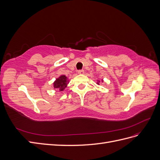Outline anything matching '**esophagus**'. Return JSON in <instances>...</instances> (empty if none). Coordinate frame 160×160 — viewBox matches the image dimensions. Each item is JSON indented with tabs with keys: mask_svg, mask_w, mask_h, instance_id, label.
Returning a JSON list of instances; mask_svg holds the SVG:
<instances>
[{
	"mask_svg": "<svg viewBox=\"0 0 160 160\" xmlns=\"http://www.w3.org/2000/svg\"><path fill=\"white\" fill-rule=\"evenodd\" d=\"M77 72H78V74L81 75V74H83L84 73V71L83 70H79Z\"/></svg>",
	"mask_w": 160,
	"mask_h": 160,
	"instance_id": "1",
	"label": "esophagus"
}]
</instances>
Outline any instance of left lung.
Segmentation results:
<instances>
[{"label": "left lung", "mask_w": 160, "mask_h": 160, "mask_svg": "<svg viewBox=\"0 0 160 160\" xmlns=\"http://www.w3.org/2000/svg\"><path fill=\"white\" fill-rule=\"evenodd\" d=\"M99 82H100V81H99V80H98V82H97V84L99 85ZM101 82H102V83L103 82V79H101Z\"/></svg>", "instance_id": "8db88e82"}]
</instances>
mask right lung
Instances as JSON below:
<instances>
[{
	"instance_id": "right-lung-1",
	"label": "right lung",
	"mask_w": 160,
	"mask_h": 160,
	"mask_svg": "<svg viewBox=\"0 0 160 160\" xmlns=\"http://www.w3.org/2000/svg\"><path fill=\"white\" fill-rule=\"evenodd\" d=\"M69 83V80L67 77L64 75H62L60 77H58L57 79L54 81L53 83V88L54 89H58L59 91H64L67 85Z\"/></svg>"
}]
</instances>
